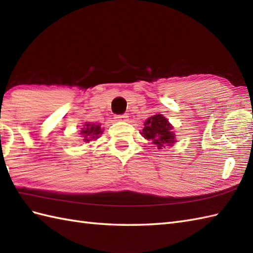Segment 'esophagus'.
I'll use <instances>...</instances> for the list:
<instances>
[{
    "mask_svg": "<svg viewBox=\"0 0 253 253\" xmlns=\"http://www.w3.org/2000/svg\"><path fill=\"white\" fill-rule=\"evenodd\" d=\"M115 121L117 122H127L128 121V115L127 114H122V115H115Z\"/></svg>",
    "mask_w": 253,
    "mask_h": 253,
    "instance_id": "obj_1",
    "label": "esophagus"
}]
</instances>
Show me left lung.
I'll return each instance as SVG.
<instances>
[{"label": "left lung", "mask_w": 253, "mask_h": 253, "mask_svg": "<svg viewBox=\"0 0 253 253\" xmlns=\"http://www.w3.org/2000/svg\"><path fill=\"white\" fill-rule=\"evenodd\" d=\"M173 126L169 123L168 118H165L162 114H157L144 122V128L142 129L141 135L148 139L152 140V143L161 149L168 146H173L175 142V133L171 131Z\"/></svg>", "instance_id": "left-lung-1"}]
</instances>
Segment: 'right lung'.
<instances>
[{"label": "right lung", "mask_w": 253, "mask_h": 253, "mask_svg": "<svg viewBox=\"0 0 253 253\" xmlns=\"http://www.w3.org/2000/svg\"><path fill=\"white\" fill-rule=\"evenodd\" d=\"M102 132H103V129L101 128L100 124L85 123L84 125V128H82V132H80V135H83L84 141L90 142V141L96 140V139L102 135Z\"/></svg>", "instance_id": "add662e5"}]
</instances>
